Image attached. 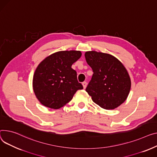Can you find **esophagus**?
Returning a JSON list of instances; mask_svg holds the SVG:
<instances>
[{
    "label": "esophagus",
    "instance_id": "obj_1",
    "mask_svg": "<svg viewBox=\"0 0 157 157\" xmlns=\"http://www.w3.org/2000/svg\"><path fill=\"white\" fill-rule=\"evenodd\" d=\"M82 85L83 86V88H84V89H85L86 88V86H87V82L86 81H84L82 82Z\"/></svg>",
    "mask_w": 157,
    "mask_h": 157
}]
</instances>
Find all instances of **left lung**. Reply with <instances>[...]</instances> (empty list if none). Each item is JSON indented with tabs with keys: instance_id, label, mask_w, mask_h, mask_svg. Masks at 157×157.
Returning <instances> with one entry per match:
<instances>
[{
	"instance_id": "left-lung-1",
	"label": "left lung",
	"mask_w": 157,
	"mask_h": 157,
	"mask_svg": "<svg viewBox=\"0 0 157 157\" xmlns=\"http://www.w3.org/2000/svg\"><path fill=\"white\" fill-rule=\"evenodd\" d=\"M85 56L93 72L86 88L93 101L107 110L121 105L131 89V79L126 68L118 59L108 54L89 51Z\"/></svg>"
}]
</instances>
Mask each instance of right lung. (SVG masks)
Listing matches in <instances>:
<instances>
[{
	"mask_svg": "<svg viewBox=\"0 0 157 157\" xmlns=\"http://www.w3.org/2000/svg\"><path fill=\"white\" fill-rule=\"evenodd\" d=\"M81 56L80 51H60L46 57L37 67L33 87L40 103L58 109L70 101L78 90L83 88L71 68Z\"/></svg>",
	"mask_w": 157,
	"mask_h": 157,
	"instance_id": "obj_1",
	"label": "right lung"
}]
</instances>
